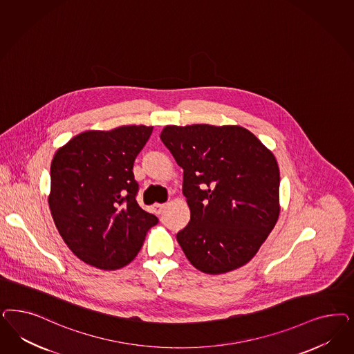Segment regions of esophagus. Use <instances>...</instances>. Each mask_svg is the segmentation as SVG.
<instances>
[{"label": "esophagus", "instance_id": "34e87169", "mask_svg": "<svg viewBox=\"0 0 354 354\" xmlns=\"http://www.w3.org/2000/svg\"><path fill=\"white\" fill-rule=\"evenodd\" d=\"M165 207H167V205L165 203H156V205H153V208H155V212L158 214V215H160L164 209H165Z\"/></svg>", "mask_w": 354, "mask_h": 354}]
</instances>
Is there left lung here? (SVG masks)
Listing matches in <instances>:
<instances>
[{
    "label": "left lung",
    "mask_w": 354,
    "mask_h": 354,
    "mask_svg": "<svg viewBox=\"0 0 354 354\" xmlns=\"http://www.w3.org/2000/svg\"><path fill=\"white\" fill-rule=\"evenodd\" d=\"M160 139L183 169L190 221L176 237L186 258L205 274L242 267L279 218L274 153L241 126H165Z\"/></svg>",
    "instance_id": "1"
}]
</instances>
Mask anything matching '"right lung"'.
I'll return each mask as SVG.
<instances>
[{"instance_id": "add662e5", "label": "right lung", "mask_w": 354, "mask_h": 354, "mask_svg": "<svg viewBox=\"0 0 354 354\" xmlns=\"http://www.w3.org/2000/svg\"><path fill=\"white\" fill-rule=\"evenodd\" d=\"M152 126L86 131L58 149L50 165L49 207L61 237L80 261L117 270L140 250L158 217L137 202L133 167Z\"/></svg>"}]
</instances>
